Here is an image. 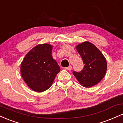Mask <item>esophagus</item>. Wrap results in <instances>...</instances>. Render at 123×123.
Instances as JSON below:
<instances>
[{"label":"esophagus","instance_id":"esophagus-1","mask_svg":"<svg viewBox=\"0 0 123 123\" xmlns=\"http://www.w3.org/2000/svg\"><path fill=\"white\" fill-rule=\"evenodd\" d=\"M65 69L66 70H70L72 69V66H68V67H66Z\"/></svg>","mask_w":123,"mask_h":123}]
</instances>
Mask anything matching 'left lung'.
I'll list each match as a JSON object with an SVG mask.
<instances>
[{
  "instance_id": "left-lung-1",
  "label": "left lung",
  "mask_w": 123,
  "mask_h": 123,
  "mask_svg": "<svg viewBox=\"0 0 123 123\" xmlns=\"http://www.w3.org/2000/svg\"><path fill=\"white\" fill-rule=\"evenodd\" d=\"M76 48L82 58L84 68L79 72H73V75L83 87L95 86L103 79L106 72L105 57L98 48L88 42L80 43Z\"/></svg>"
}]
</instances>
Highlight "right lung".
I'll use <instances>...</instances> for the list:
<instances>
[{
	"instance_id": "add662e5",
	"label": "right lung",
	"mask_w": 123,
	"mask_h": 123,
	"mask_svg": "<svg viewBox=\"0 0 123 123\" xmlns=\"http://www.w3.org/2000/svg\"><path fill=\"white\" fill-rule=\"evenodd\" d=\"M52 49L49 44H38L28 52L21 64L22 79L36 92L50 88L61 70L52 57Z\"/></svg>"
}]
</instances>
